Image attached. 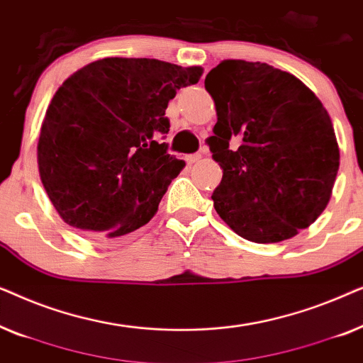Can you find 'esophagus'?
<instances>
[{
	"label": "esophagus",
	"mask_w": 363,
	"mask_h": 363,
	"mask_svg": "<svg viewBox=\"0 0 363 363\" xmlns=\"http://www.w3.org/2000/svg\"><path fill=\"white\" fill-rule=\"evenodd\" d=\"M186 163H196V162H200L201 160V153H193V155H186Z\"/></svg>",
	"instance_id": "esophagus-1"
}]
</instances>
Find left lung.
I'll use <instances>...</instances> for the list:
<instances>
[{
	"instance_id": "left-lung-1",
	"label": "left lung",
	"mask_w": 363,
	"mask_h": 363,
	"mask_svg": "<svg viewBox=\"0 0 363 363\" xmlns=\"http://www.w3.org/2000/svg\"><path fill=\"white\" fill-rule=\"evenodd\" d=\"M218 122L206 138L223 168L215 210L236 235L279 242L309 228L339 172L334 125L299 79L264 62L223 61L205 79Z\"/></svg>"
}]
</instances>
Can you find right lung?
<instances>
[{
  "label": "right lung",
  "instance_id": "add662e5",
  "mask_svg": "<svg viewBox=\"0 0 363 363\" xmlns=\"http://www.w3.org/2000/svg\"><path fill=\"white\" fill-rule=\"evenodd\" d=\"M201 67L106 57L62 82L38 142L39 175L69 226L104 240L147 225L185 162L162 142L165 111Z\"/></svg>",
  "mask_w": 363,
  "mask_h": 363
}]
</instances>
